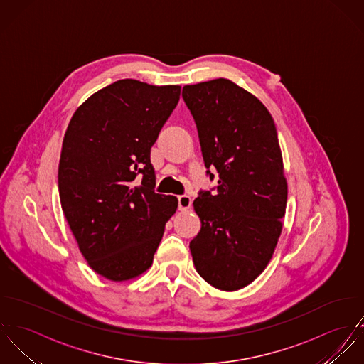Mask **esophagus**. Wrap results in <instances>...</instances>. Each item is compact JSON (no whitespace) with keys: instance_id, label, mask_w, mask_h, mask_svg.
Returning <instances> with one entry per match:
<instances>
[{"instance_id":"34e87169","label":"esophagus","mask_w":364,"mask_h":364,"mask_svg":"<svg viewBox=\"0 0 364 364\" xmlns=\"http://www.w3.org/2000/svg\"><path fill=\"white\" fill-rule=\"evenodd\" d=\"M177 203H178V210L180 211H187L190 207H191V197H188V196H178L177 197Z\"/></svg>"}]
</instances>
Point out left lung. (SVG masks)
Returning <instances> with one entry per match:
<instances>
[{"mask_svg": "<svg viewBox=\"0 0 364 364\" xmlns=\"http://www.w3.org/2000/svg\"><path fill=\"white\" fill-rule=\"evenodd\" d=\"M197 125L207 176L193 205L201 230L190 242L198 274L213 287L236 291L267 266L282 233L287 180L274 121L267 108L230 80L183 87Z\"/></svg>", "mask_w": 364, "mask_h": 364, "instance_id": "8db88e82", "label": "left lung"}]
</instances>
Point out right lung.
Returning <instances> with one entry per match:
<instances>
[{"mask_svg":"<svg viewBox=\"0 0 364 364\" xmlns=\"http://www.w3.org/2000/svg\"><path fill=\"white\" fill-rule=\"evenodd\" d=\"M180 85L118 80L85 100L68 127L59 194L80 252L112 282L145 273L177 210V198L154 193L150 163Z\"/></svg>","mask_w":364,"mask_h":364,"instance_id":"1","label":"right lung"}]
</instances>
